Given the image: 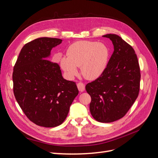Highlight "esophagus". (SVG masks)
Here are the masks:
<instances>
[{
    "mask_svg": "<svg viewBox=\"0 0 158 158\" xmlns=\"http://www.w3.org/2000/svg\"><path fill=\"white\" fill-rule=\"evenodd\" d=\"M77 87L80 92H84L85 90V84L82 82H79L77 84Z\"/></svg>",
    "mask_w": 158,
    "mask_h": 158,
    "instance_id": "1",
    "label": "esophagus"
}]
</instances>
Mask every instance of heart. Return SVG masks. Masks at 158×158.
I'll return each instance as SVG.
<instances>
[{
    "label": "heart",
    "instance_id": "heart-1",
    "mask_svg": "<svg viewBox=\"0 0 158 158\" xmlns=\"http://www.w3.org/2000/svg\"><path fill=\"white\" fill-rule=\"evenodd\" d=\"M66 56L60 59V64L70 78L77 75V67H81V72L85 78L94 80L106 69L109 50L102 43L79 41L69 47Z\"/></svg>",
    "mask_w": 158,
    "mask_h": 158
}]
</instances>
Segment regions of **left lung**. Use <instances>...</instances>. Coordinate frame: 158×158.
Here are the masks:
<instances>
[{"mask_svg":"<svg viewBox=\"0 0 158 158\" xmlns=\"http://www.w3.org/2000/svg\"><path fill=\"white\" fill-rule=\"evenodd\" d=\"M111 40L114 51L99 78L85 85L92 98L89 110L101 123L121 118L136 99L140 89V70L132 47L116 34L103 35Z\"/></svg>","mask_w":158,"mask_h":158,"instance_id":"obj_1","label":"left lung"}]
</instances>
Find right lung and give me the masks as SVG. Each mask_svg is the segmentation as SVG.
<instances>
[{
    "mask_svg": "<svg viewBox=\"0 0 158 158\" xmlns=\"http://www.w3.org/2000/svg\"><path fill=\"white\" fill-rule=\"evenodd\" d=\"M62 41L40 37L27 43L14 66V96L27 117L41 127L61 125L78 94L76 83L64 79L59 65L48 60Z\"/></svg>",
    "mask_w": 158,
    "mask_h": 158,
    "instance_id": "obj_1",
    "label": "right lung"
}]
</instances>
